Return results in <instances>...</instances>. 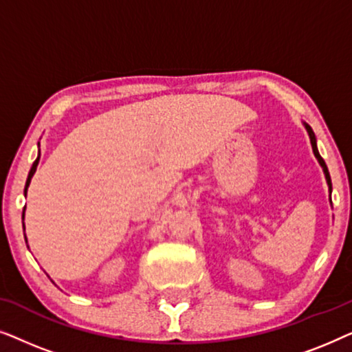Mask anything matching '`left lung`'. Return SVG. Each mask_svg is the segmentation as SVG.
I'll list each match as a JSON object with an SVG mask.
<instances>
[{
	"instance_id": "obj_1",
	"label": "left lung",
	"mask_w": 352,
	"mask_h": 352,
	"mask_svg": "<svg viewBox=\"0 0 352 352\" xmlns=\"http://www.w3.org/2000/svg\"><path fill=\"white\" fill-rule=\"evenodd\" d=\"M305 128H306V131H307V134H309V139H311V146H312V152H314V155H316V158H317V160H319V163H320L322 170H324V175H325L327 184H329V190H330V194H331V179H330V173H329V168H327V165H325L324 158H322V157H320V153H319V151H317L316 134H314V131H312V128L309 126V124H306V123H305Z\"/></svg>"
}]
</instances>
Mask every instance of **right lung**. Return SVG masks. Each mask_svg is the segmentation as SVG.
<instances>
[{
	"label": "right lung",
	"instance_id": "1",
	"mask_svg": "<svg viewBox=\"0 0 352 352\" xmlns=\"http://www.w3.org/2000/svg\"><path fill=\"white\" fill-rule=\"evenodd\" d=\"M38 162H40V155H38L36 160L33 162V165H32V168H30V173H28V177H27V182H25V189H23V192H25V195H27V189H28V186H30L32 177H33V175H35V171H36ZM23 213H25V208H23ZM22 218H23V214H22ZM23 229H25V226H23Z\"/></svg>",
	"mask_w": 352,
	"mask_h": 352
}]
</instances>
